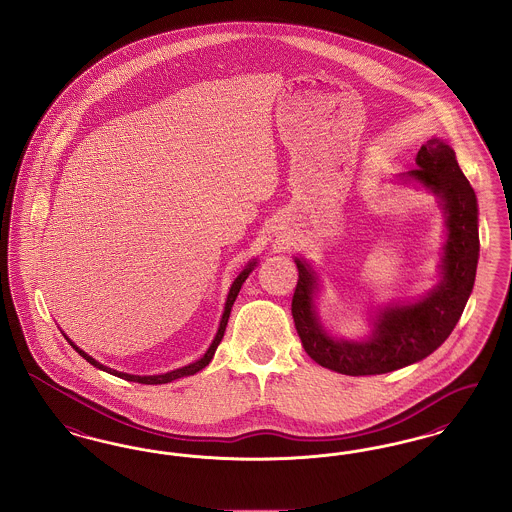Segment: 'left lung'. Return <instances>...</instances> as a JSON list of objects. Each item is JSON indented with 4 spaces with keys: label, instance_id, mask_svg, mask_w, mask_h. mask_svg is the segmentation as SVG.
<instances>
[{
    "label": "left lung",
    "instance_id": "8db88e82",
    "mask_svg": "<svg viewBox=\"0 0 512 512\" xmlns=\"http://www.w3.org/2000/svg\"><path fill=\"white\" fill-rule=\"evenodd\" d=\"M415 170L407 178L419 181L442 200L447 239L442 258V281L413 304L380 308L373 333L365 340H334L315 313L317 275L306 260L296 258L298 283L292 296L294 327L306 354L325 369L350 377L382 375L417 363L455 329L474 287L480 254L478 202L461 172L455 151L438 137L417 153Z\"/></svg>",
    "mask_w": 512,
    "mask_h": 512
}]
</instances>
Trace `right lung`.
<instances>
[{
	"instance_id": "right-lung-1",
	"label": "right lung",
	"mask_w": 512,
	"mask_h": 512,
	"mask_svg": "<svg viewBox=\"0 0 512 512\" xmlns=\"http://www.w3.org/2000/svg\"><path fill=\"white\" fill-rule=\"evenodd\" d=\"M256 266V260H252V262H248V266L239 273V277L233 281V285H231V289H229V294H227V300H225V310H223L222 321H220V327H218V333L214 336V340H212V344H210V348L206 350V354L200 357L199 361H195V363H189V365H185V367H181V369H176V371H170V373H164V375H151V377H139V375H128V373H120V371H114L111 367H105V365H101L99 361H95L93 357L88 356L84 350H80L76 344H72L70 340V346L80 354V356L84 357L88 363H91L93 367H97V369H101V371H107V373H111L114 377L124 378V380H130V382H139V384H166V382H172V380H176V378L181 377H189V375H195V373H199L202 371L210 361H212V357H214V352H216V348L220 346V342H222L223 333H225V327H227V319H229V313H231V308H233V302H235V298H237V294H239V290L243 287V283L246 281V277L252 273V269Z\"/></svg>"
}]
</instances>
